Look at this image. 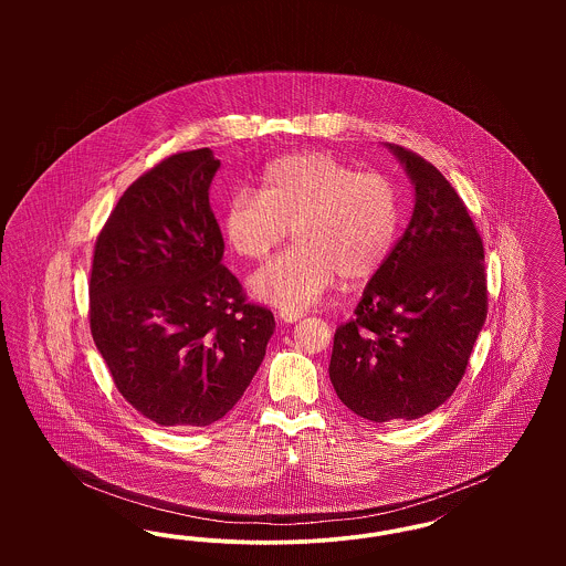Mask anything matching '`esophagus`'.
<instances>
[{"mask_svg":"<svg viewBox=\"0 0 566 566\" xmlns=\"http://www.w3.org/2000/svg\"><path fill=\"white\" fill-rule=\"evenodd\" d=\"M277 318H280L282 323L293 324L303 318V312H296V310H280V312H277Z\"/></svg>","mask_w":566,"mask_h":566,"instance_id":"obj_1","label":"esophagus"}]
</instances>
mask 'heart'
Returning <instances> with one entry per match:
<instances>
[{
	"mask_svg": "<svg viewBox=\"0 0 566 566\" xmlns=\"http://www.w3.org/2000/svg\"><path fill=\"white\" fill-rule=\"evenodd\" d=\"M401 208L381 174H358L337 157L305 150L277 157L261 176V190H235L222 212V235L245 261H263L289 227L295 242L248 286L261 303L303 310L342 280L360 284L388 259Z\"/></svg>",
	"mask_w": 566,
	"mask_h": 566,
	"instance_id": "heart-1",
	"label": "heart"
}]
</instances>
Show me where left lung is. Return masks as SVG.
I'll return each mask as SVG.
<instances>
[{
  "label": "left lung",
  "instance_id": "8db88e82",
  "mask_svg": "<svg viewBox=\"0 0 566 566\" xmlns=\"http://www.w3.org/2000/svg\"><path fill=\"white\" fill-rule=\"evenodd\" d=\"M384 146L409 178L413 212L337 326L328 365L342 403L371 422L416 420L452 397L488 310L484 245L457 190L422 157Z\"/></svg>",
  "mask_w": 566,
  "mask_h": 566
}]
</instances>
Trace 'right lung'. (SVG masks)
Listing matches in <instances>:
<instances>
[{
	"instance_id": "obj_1",
	"label": "right lung",
	"mask_w": 566,
	"mask_h": 566,
	"mask_svg": "<svg viewBox=\"0 0 566 566\" xmlns=\"http://www.w3.org/2000/svg\"><path fill=\"white\" fill-rule=\"evenodd\" d=\"M218 167L210 148L159 163L125 190L95 243V346L118 392L161 427H210L229 413L275 328L222 268L210 208Z\"/></svg>"
}]
</instances>
